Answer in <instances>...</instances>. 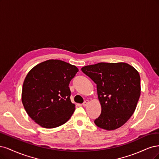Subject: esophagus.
I'll return each mask as SVG.
<instances>
[{"instance_id": "obj_1", "label": "esophagus", "mask_w": 159, "mask_h": 159, "mask_svg": "<svg viewBox=\"0 0 159 159\" xmlns=\"http://www.w3.org/2000/svg\"><path fill=\"white\" fill-rule=\"evenodd\" d=\"M89 104V101L88 100H86L84 102V103L83 104V106H86Z\"/></svg>"}]
</instances>
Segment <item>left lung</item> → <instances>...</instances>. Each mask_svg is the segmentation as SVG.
Returning <instances> with one entry per match:
<instances>
[{
    "mask_svg": "<svg viewBox=\"0 0 159 159\" xmlns=\"http://www.w3.org/2000/svg\"><path fill=\"white\" fill-rule=\"evenodd\" d=\"M81 70L96 84L102 111L94 124L107 131L125 124L134 113L141 94L138 71L125 63H99Z\"/></svg>",
    "mask_w": 159,
    "mask_h": 159,
    "instance_id": "obj_1",
    "label": "left lung"
}]
</instances>
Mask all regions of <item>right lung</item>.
<instances>
[{
	"label": "right lung",
	"mask_w": 159,
	"mask_h": 159,
	"mask_svg": "<svg viewBox=\"0 0 159 159\" xmlns=\"http://www.w3.org/2000/svg\"><path fill=\"white\" fill-rule=\"evenodd\" d=\"M79 71L65 61L49 59L30 70L24 79L22 102L28 116L38 125L54 128L67 121L75 110L69 84Z\"/></svg>",
	"instance_id": "add662e5"
}]
</instances>
